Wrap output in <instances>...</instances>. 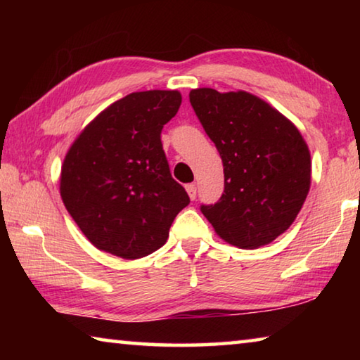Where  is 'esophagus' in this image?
Returning <instances> with one entry per match:
<instances>
[{
    "mask_svg": "<svg viewBox=\"0 0 360 360\" xmlns=\"http://www.w3.org/2000/svg\"><path fill=\"white\" fill-rule=\"evenodd\" d=\"M186 191L188 193V197H191V200H195V197H197V186H195V184H187L186 186Z\"/></svg>",
    "mask_w": 360,
    "mask_h": 360,
    "instance_id": "obj_1",
    "label": "esophagus"
}]
</instances>
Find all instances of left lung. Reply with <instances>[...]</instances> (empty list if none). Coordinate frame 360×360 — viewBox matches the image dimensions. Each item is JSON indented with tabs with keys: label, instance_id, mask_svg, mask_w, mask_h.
Masks as SVG:
<instances>
[{
	"label": "left lung",
	"instance_id": "obj_1",
	"mask_svg": "<svg viewBox=\"0 0 360 360\" xmlns=\"http://www.w3.org/2000/svg\"><path fill=\"white\" fill-rule=\"evenodd\" d=\"M188 100L224 163V193L200 210L230 245H268L290 227L308 195L307 143L290 120L251 94L197 89Z\"/></svg>",
	"mask_w": 360,
	"mask_h": 360
}]
</instances>
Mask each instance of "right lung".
I'll return each mask as SVG.
<instances>
[{
  "mask_svg": "<svg viewBox=\"0 0 360 360\" xmlns=\"http://www.w3.org/2000/svg\"><path fill=\"white\" fill-rule=\"evenodd\" d=\"M181 106L176 90L135 92L85 127L65 157L60 193L77 227L101 251L139 259L162 248L191 203L173 179L162 129Z\"/></svg>",
  "mask_w": 360,
  "mask_h": 360,
  "instance_id": "1",
  "label": "right lung"
}]
</instances>
